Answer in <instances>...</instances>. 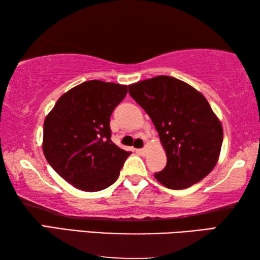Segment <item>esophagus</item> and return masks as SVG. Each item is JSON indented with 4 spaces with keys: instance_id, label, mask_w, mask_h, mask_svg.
<instances>
[{
    "instance_id": "esophagus-1",
    "label": "esophagus",
    "mask_w": 260,
    "mask_h": 260,
    "mask_svg": "<svg viewBox=\"0 0 260 260\" xmlns=\"http://www.w3.org/2000/svg\"><path fill=\"white\" fill-rule=\"evenodd\" d=\"M136 152L140 153V155H142V156H146V153H147V149H146V148H142V149H136Z\"/></svg>"
}]
</instances>
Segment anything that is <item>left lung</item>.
I'll return each mask as SVG.
<instances>
[{
    "instance_id": "left-lung-1",
    "label": "left lung",
    "mask_w": 260,
    "mask_h": 260,
    "mask_svg": "<svg viewBox=\"0 0 260 260\" xmlns=\"http://www.w3.org/2000/svg\"><path fill=\"white\" fill-rule=\"evenodd\" d=\"M128 91L151 118L166 152L157 181L184 189L204 179L217 165L223 139L221 122L204 95L169 76L132 83Z\"/></svg>"
}]
</instances>
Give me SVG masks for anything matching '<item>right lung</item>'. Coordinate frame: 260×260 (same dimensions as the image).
Wrapping results in <instances>:
<instances>
[{"instance_id": "1", "label": "right lung", "mask_w": 260, "mask_h": 260, "mask_svg": "<svg viewBox=\"0 0 260 260\" xmlns=\"http://www.w3.org/2000/svg\"><path fill=\"white\" fill-rule=\"evenodd\" d=\"M127 86L85 81L57 101L43 124L42 149L50 166L83 191H100L119 177L129 151L111 141L110 117Z\"/></svg>"}]
</instances>
